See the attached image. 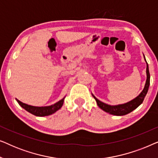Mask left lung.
Listing matches in <instances>:
<instances>
[{"label":"left lung","instance_id":"left-lung-1","mask_svg":"<svg viewBox=\"0 0 158 158\" xmlns=\"http://www.w3.org/2000/svg\"><path fill=\"white\" fill-rule=\"evenodd\" d=\"M144 60L146 61L145 57H144ZM147 63V69H146V73H147V81L145 83V85H144V88L142 91L141 92L139 96L136 97L135 99L129 101V102H127L126 103H124V104H120V105H116V106H111L109 104H106V103H103L102 101H99L98 99H97L96 97H95L94 95L92 94V96H94L95 100L96 101L97 105L98 106L99 108H101V109L103 110V111L107 112V113H109L110 114H112V115L115 116H124L126 115V114L130 113L134 110L137 109V108L139 106L140 104H142V103L143 102L144 97H145L146 94H148L149 86H150V72H149V67L148 64L146 61Z\"/></svg>","mask_w":158,"mask_h":158}]
</instances>
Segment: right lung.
<instances>
[{"mask_svg": "<svg viewBox=\"0 0 158 158\" xmlns=\"http://www.w3.org/2000/svg\"><path fill=\"white\" fill-rule=\"evenodd\" d=\"M64 97L62 100H60L57 102L55 104L49 106H42V107H38V106H30L28 104H26L24 103H22L18 99H16L17 102L19 103V104L21 106L23 109H24L26 111H27L29 113H31L34 115L36 116H49L51 115L54 113H55L56 111H58L60 108L62 106L64 103Z\"/></svg>", "mask_w": 158, "mask_h": 158, "instance_id": "right-lung-1", "label": "right lung"}]
</instances>
